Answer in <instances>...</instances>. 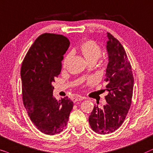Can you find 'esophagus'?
Returning <instances> with one entry per match:
<instances>
[{
  "label": "esophagus",
  "instance_id": "34e87169",
  "mask_svg": "<svg viewBox=\"0 0 153 153\" xmlns=\"http://www.w3.org/2000/svg\"><path fill=\"white\" fill-rule=\"evenodd\" d=\"M83 100V98L81 97H74L73 98V101L74 103L75 102H78V101H82Z\"/></svg>",
  "mask_w": 153,
  "mask_h": 153
}]
</instances>
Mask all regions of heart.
I'll list each match as a JSON object with an SVG mask.
<instances>
[{
	"instance_id": "1",
	"label": "heart",
	"mask_w": 153,
	"mask_h": 153,
	"mask_svg": "<svg viewBox=\"0 0 153 153\" xmlns=\"http://www.w3.org/2000/svg\"><path fill=\"white\" fill-rule=\"evenodd\" d=\"M79 50L81 54L84 56L85 60L88 64L91 63H94L97 62L99 56H101V49L100 46L98 45L97 42L94 41V40H85L80 44L79 47ZM71 58V54H68L66 56L63 61V66L64 68H66L67 65L68 64ZM89 83L92 82V80H90L89 82Z\"/></svg>"
}]
</instances>
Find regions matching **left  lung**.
Here are the masks:
<instances>
[{
    "label": "left lung",
    "mask_w": 153,
    "mask_h": 153,
    "mask_svg": "<svg viewBox=\"0 0 153 153\" xmlns=\"http://www.w3.org/2000/svg\"><path fill=\"white\" fill-rule=\"evenodd\" d=\"M108 63L105 81L108 91L107 103L100 108L94 105L89 117L93 131L99 134L113 133L122 125L131 104L134 77L126 52L118 40L107 33Z\"/></svg>",
    "instance_id": "8db88e82"
}]
</instances>
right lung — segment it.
<instances>
[{
  "instance_id": "obj_1",
  "label": "right lung",
  "mask_w": 153,
  "mask_h": 153,
  "mask_svg": "<svg viewBox=\"0 0 153 153\" xmlns=\"http://www.w3.org/2000/svg\"><path fill=\"white\" fill-rule=\"evenodd\" d=\"M69 45V40L62 35L42 34L28 50L22 64L24 105L34 125L48 135L64 129L73 107L68 97L59 101L53 97L52 82L60 74Z\"/></svg>"
}]
</instances>
